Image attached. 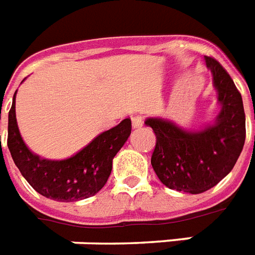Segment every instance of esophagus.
<instances>
[{
	"instance_id": "1",
	"label": "esophagus",
	"mask_w": 255,
	"mask_h": 255,
	"mask_svg": "<svg viewBox=\"0 0 255 255\" xmlns=\"http://www.w3.org/2000/svg\"><path fill=\"white\" fill-rule=\"evenodd\" d=\"M143 126V116L140 115H136L132 118V127L133 128H139Z\"/></svg>"
}]
</instances>
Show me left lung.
I'll return each instance as SVG.
<instances>
[{
	"label": "left lung",
	"instance_id": "left-lung-1",
	"mask_svg": "<svg viewBox=\"0 0 255 255\" xmlns=\"http://www.w3.org/2000/svg\"><path fill=\"white\" fill-rule=\"evenodd\" d=\"M218 92L220 112L214 124L196 131L161 118H148L156 143L152 169L163 185L192 195L214 188L233 170L246 137L242 96L218 60L204 56Z\"/></svg>",
	"mask_w": 255,
	"mask_h": 255
}]
</instances>
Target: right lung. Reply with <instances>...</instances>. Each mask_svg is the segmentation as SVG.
<instances>
[{
  "label": "right lung",
  "instance_id": "1",
  "mask_svg": "<svg viewBox=\"0 0 255 255\" xmlns=\"http://www.w3.org/2000/svg\"><path fill=\"white\" fill-rule=\"evenodd\" d=\"M131 133V120L100 133L75 155L51 161L33 154L22 140L14 101L7 119V147L22 177L37 193L56 201H78L94 196L107 184L112 161Z\"/></svg>",
  "mask_w": 255,
  "mask_h": 255
}]
</instances>
